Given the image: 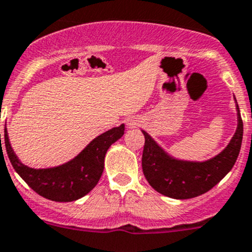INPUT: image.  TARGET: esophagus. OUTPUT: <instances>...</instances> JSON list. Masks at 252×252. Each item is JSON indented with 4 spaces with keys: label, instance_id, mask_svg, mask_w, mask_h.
I'll list each match as a JSON object with an SVG mask.
<instances>
[{
    "label": "esophagus",
    "instance_id": "obj_1",
    "mask_svg": "<svg viewBox=\"0 0 252 252\" xmlns=\"http://www.w3.org/2000/svg\"><path fill=\"white\" fill-rule=\"evenodd\" d=\"M139 119L138 118H130L128 119V122H126V124H128L129 128H135V126H139Z\"/></svg>",
    "mask_w": 252,
    "mask_h": 252
}]
</instances>
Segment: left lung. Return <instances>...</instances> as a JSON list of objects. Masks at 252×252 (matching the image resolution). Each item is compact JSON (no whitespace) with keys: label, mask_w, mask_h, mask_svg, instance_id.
Segmentation results:
<instances>
[{"label":"left lung","mask_w":252,"mask_h":252,"mask_svg":"<svg viewBox=\"0 0 252 252\" xmlns=\"http://www.w3.org/2000/svg\"><path fill=\"white\" fill-rule=\"evenodd\" d=\"M238 111V128L225 149L203 162L183 161L171 158L156 141L143 130L145 136L141 166L149 185L158 193L175 199L194 198L206 193L220 182L233 168L243 141V119Z\"/></svg>","instance_id":"obj_1"}]
</instances>
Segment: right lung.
I'll list each match as a JSON object with an SVG mask.
<instances>
[{
    "label": "right lung",
    "mask_w": 252,
    "mask_h": 252,
    "mask_svg": "<svg viewBox=\"0 0 252 252\" xmlns=\"http://www.w3.org/2000/svg\"><path fill=\"white\" fill-rule=\"evenodd\" d=\"M124 134V124L112 128L91 141L79 155L64 165L51 168H32L22 163L9 144L4 128L7 155L16 172L41 197L55 202H72L86 196L98 183L104 168V156ZM1 140V135H0Z\"/></svg>",
    "instance_id": "add662e5"
}]
</instances>
